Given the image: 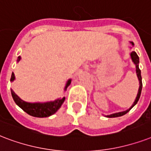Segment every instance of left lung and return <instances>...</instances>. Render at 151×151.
Returning a JSON list of instances; mask_svg holds the SVG:
<instances>
[{
  "instance_id": "8db88e82",
  "label": "left lung",
  "mask_w": 151,
  "mask_h": 151,
  "mask_svg": "<svg viewBox=\"0 0 151 151\" xmlns=\"http://www.w3.org/2000/svg\"><path fill=\"white\" fill-rule=\"evenodd\" d=\"M132 44V45H134L133 42H131ZM131 58L132 60V61L134 62V64L135 65V68H136V74H137L138 79H139V91H138L137 96L135 98V100L134 101V103L132 104V106H131L130 108L127 109L125 111H123V112H119V113H113V114H110V115H107L106 116L107 117H117V116H121L124 115L127 113H128L129 111L132 109L133 106H135L136 103L139 101V99L140 98V94H141V91H142V76H141V71H140L139 68V57H138L137 53L135 52V51H132L131 52Z\"/></svg>"
}]
</instances>
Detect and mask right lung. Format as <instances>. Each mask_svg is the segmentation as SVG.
Returning a JSON list of instances; mask_svg holds the SVG:
<instances>
[{
    "instance_id": "1",
    "label": "right lung",
    "mask_w": 151,
    "mask_h": 151,
    "mask_svg": "<svg viewBox=\"0 0 151 151\" xmlns=\"http://www.w3.org/2000/svg\"><path fill=\"white\" fill-rule=\"evenodd\" d=\"M21 57H18L17 62L20 60ZM15 79V75L12 72L11 76V82L14 81ZM71 83V79H68L66 83V86L65 87V91H66L67 87ZM12 96L13 98V100L15 101L16 104L18 106H19L24 112L35 117H47L50 116L54 114L57 112L60 106L65 101V98L63 97L61 99H57L52 101H47V102H35V103H31V102H27V101H23L22 99H19L15 94V92L11 89Z\"/></svg>"
}]
</instances>
